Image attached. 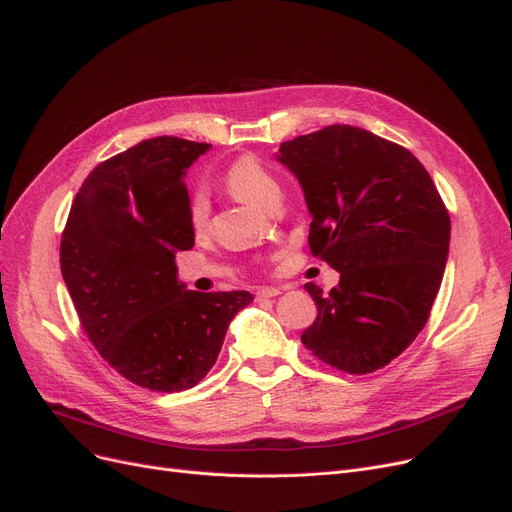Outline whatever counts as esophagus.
Returning a JSON list of instances; mask_svg holds the SVG:
<instances>
[{
    "label": "esophagus",
    "instance_id": "esophagus-1",
    "mask_svg": "<svg viewBox=\"0 0 512 512\" xmlns=\"http://www.w3.org/2000/svg\"><path fill=\"white\" fill-rule=\"evenodd\" d=\"M282 293V288L278 286H263V288H257L255 297L257 299H270V297H278Z\"/></svg>",
    "mask_w": 512,
    "mask_h": 512
}]
</instances>
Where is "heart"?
Returning a JSON list of instances; mask_svg holds the SVG:
<instances>
[{
	"label": "heart",
	"mask_w": 512,
	"mask_h": 512,
	"mask_svg": "<svg viewBox=\"0 0 512 512\" xmlns=\"http://www.w3.org/2000/svg\"><path fill=\"white\" fill-rule=\"evenodd\" d=\"M226 188L257 207L268 209L274 198L280 196V186L276 177L263 167V163L253 154H242L224 173ZM211 203L205 192H194L188 203V224L194 232H203L209 224Z\"/></svg>",
	"instance_id": "heart-1"
}]
</instances>
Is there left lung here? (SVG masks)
I'll return each mask as SVG.
<instances>
[{"label": "left lung", "instance_id": "1", "mask_svg": "<svg viewBox=\"0 0 512 512\" xmlns=\"http://www.w3.org/2000/svg\"><path fill=\"white\" fill-rule=\"evenodd\" d=\"M311 213L309 251L341 274L305 288L318 318L301 343L349 374L385 368L425 328L450 249V213L410 150L351 125L280 144Z\"/></svg>", "mask_w": 512, "mask_h": 512}]
</instances>
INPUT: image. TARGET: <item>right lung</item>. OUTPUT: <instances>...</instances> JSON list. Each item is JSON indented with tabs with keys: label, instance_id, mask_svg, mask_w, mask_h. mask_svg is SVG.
Instances as JSON below:
<instances>
[{
	"label": "right lung",
	"instance_id": "1",
	"mask_svg": "<svg viewBox=\"0 0 512 512\" xmlns=\"http://www.w3.org/2000/svg\"><path fill=\"white\" fill-rule=\"evenodd\" d=\"M209 144L144 140L85 177L60 240V270L87 339L142 389H192L253 295L177 282L175 251L194 247L184 173Z\"/></svg>",
	"mask_w": 512,
	"mask_h": 512
}]
</instances>
